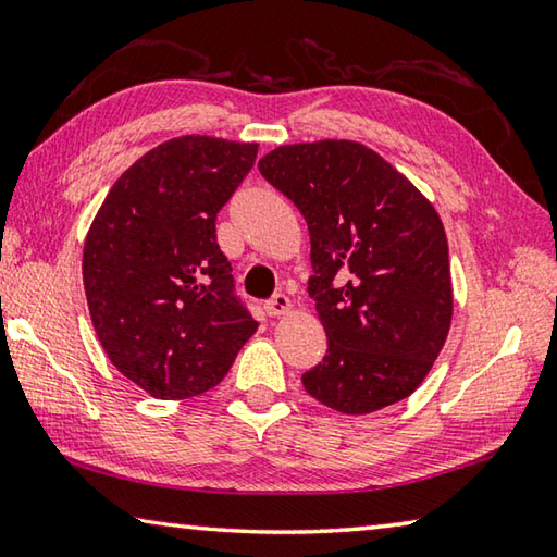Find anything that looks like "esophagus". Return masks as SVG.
Here are the masks:
<instances>
[{"instance_id": "34e87169", "label": "esophagus", "mask_w": 557, "mask_h": 557, "mask_svg": "<svg viewBox=\"0 0 557 557\" xmlns=\"http://www.w3.org/2000/svg\"><path fill=\"white\" fill-rule=\"evenodd\" d=\"M292 309V301L287 295H282V292H277V295H272L268 301H265V312L270 317H282L287 314Z\"/></svg>"}]
</instances>
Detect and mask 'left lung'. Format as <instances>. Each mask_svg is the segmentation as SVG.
<instances>
[{
  "instance_id": "left-lung-1",
  "label": "left lung",
  "mask_w": 557,
  "mask_h": 557,
  "mask_svg": "<svg viewBox=\"0 0 557 557\" xmlns=\"http://www.w3.org/2000/svg\"><path fill=\"white\" fill-rule=\"evenodd\" d=\"M260 174L305 215L312 240L309 297L326 356L305 391L344 414H369L418 388L447 342V235L425 196L361 143L285 145Z\"/></svg>"
}]
</instances>
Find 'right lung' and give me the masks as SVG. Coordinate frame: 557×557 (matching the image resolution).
<instances>
[{
    "label": "right lung",
    "mask_w": 557,
    "mask_h": 557,
    "mask_svg": "<svg viewBox=\"0 0 557 557\" xmlns=\"http://www.w3.org/2000/svg\"><path fill=\"white\" fill-rule=\"evenodd\" d=\"M256 157V143L169 139L112 184L88 231L92 326L112 366L159 400L219 385L258 329L215 240V215Z\"/></svg>",
    "instance_id": "obj_1"
}]
</instances>
